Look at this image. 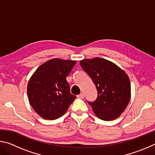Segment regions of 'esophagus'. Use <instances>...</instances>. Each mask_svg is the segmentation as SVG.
Listing matches in <instances>:
<instances>
[{
  "label": "esophagus",
  "mask_w": 155,
  "mask_h": 155,
  "mask_svg": "<svg viewBox=\"0 0 155 155\" xmlns=\"http://www.w3.org/2000/svg\"><path fill=\"white\" fill-rule=\"evenodd\" d=\"M77 98H78L83 99L84 98V94L83 93H81L80 94H78V95H77Z\"/></svg>",
  "instance_id": "34e87169"
}]
</instances>
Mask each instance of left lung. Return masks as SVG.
<instances>
[{"label":"left lung","mask_w":155,"mask_h":155,"mask_svg":"<svg viewBox=\"0 0 155 155\" xmlns=\"http://www.w3.org/2000/svg\"><path fill=\"white\" fill-rule=\"evenodd\" d=\"M80 64L98 91L96 101L88 102L94 114L103 120L116 119L130 98V83L127 73L114 63L99 57L81 60Z\"/></svg>","instance_id":"8db88e82"}]
</instances>
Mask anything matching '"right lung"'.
<instances>
[{"mask_svg": "<svg viewBox=\"0 0 155 155\" xmlns=\"http://www.w3.org/2000/svg\"><path fill=\"white\" fill-rule=\"evenodd\" d=\"M75 64L72 60L52 59L39 66L31 76L27 85L28 101L44 119L62 116L76 98L66 81Z\"/></svg>", "mask_w": 155, "mask_h": 155, "instance_id": "right-lung-1", "label": "right lung"}]
</instances>
